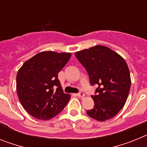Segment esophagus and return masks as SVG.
Listing matches in <instances>:
<instances>
[{"mask_svg": "<svg viewBox=\"0 0 147 147\" xmlns=\"http://www.w3.org/2000/svg\"><path fill=\"white\" fill-rule=\"evenodd\" d=\"M77 96L80 97V98H82V97L85 96V94L82 92H80V93H77Z\"/></svg>", "mask_w": 147, "mask_h": 147, "instance_id": "1", "label": "esophagus"}]
</instances>
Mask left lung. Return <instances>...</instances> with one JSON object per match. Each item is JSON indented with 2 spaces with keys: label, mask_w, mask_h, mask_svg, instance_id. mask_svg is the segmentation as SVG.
I'll list each match as a JSON object with an SVG mask.
<instances>
[{
  "label": "left lung",
  "mask_w": 147,
  "mask_h": 147,
  "mask_svg": "<svg viewBox=\"0 0 147 147\" xmlns=\"http://www.w3.org/2000/svg\"><path fill=\"white\" fill-rule=\"evenodd\" d=\"M85 67L91 85H96L93 109L87 114L98 121L112 119L123 108L129 95L130 74L119 54L104 45H95L75 54Z\"/></svg>",
  "instance_id": "left-lung-1"
}]
</instances>
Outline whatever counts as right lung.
Listing matches in <instances>:
<instances>
[{"mask_svg": "<svg viewBox=\"0 0 147 147\" xmlns=\"http://www.w3.org/2000/svg\"><path fill=\"white\" fill-rule=\"evenodd\" d=\"M71 57V53L42 51L26 61L18 70V98L23 108L35 119H52L69 102L71 96L63 93L58 73Z\"/></svg>", "mask_w": 147, "mask_h": 147, "instance_id": "add662e5", "label": "right lung"}]
</instances>
